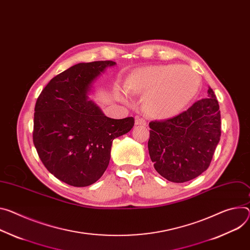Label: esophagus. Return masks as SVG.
Segmentation results:
<instances>
[{"instance_id":"obj_1","label":"esophagus","mask_w":250,"mask_h":250,"mask_svg":"<svg viewBox=\"0 0 250 250\" xmlns=\"http://www.w3.org/2000/svg\"><path fill=\"white\" fill-rule=\"evenodd\" d=\"M135 125H144V126H146V122L145 119L137 117V118H135Z\"/></svg>"}]
</instances>
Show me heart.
<instances>
[{
	"mask_svg": "<svg viewBox=\"0 0 250 250\" xmlns=\"http://www.w3.org/2000/svg\"><path fill=\"white\" fill-rule=\"evenodd\" d=\"M200 77L190 67L177 64L149 65L134 71L125 82L128 93L146 96L144 109L154 119H169L196 96Z\"/></svg>",
	"mask_w": 250,
	"mask_h": 250,
	"instance_id": "heart-1",
	"label": "heart"
}]
</instances>
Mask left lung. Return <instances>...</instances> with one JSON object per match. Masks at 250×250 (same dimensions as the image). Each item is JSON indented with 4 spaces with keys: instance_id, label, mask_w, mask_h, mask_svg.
Listing matches in <instances>:
<instances>
[{
    "instance_id": "1",
    "label": "left lung",
    "mask_w": 250,
    "mask_h": 250,
    "mask_svg": "<svg viewBox=\"0 0 250 250\" xmlns=\"http://www.w3.org/2000/svg\"><path fill=\"white\" fill-rule=\"evenodd\" d=\"M208 98L178 116L149 123L148 152L155 170L172 183H186L206 171L221 134L220 110L211 87Z\"/></svg>"
}]
</instances>
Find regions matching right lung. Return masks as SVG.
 I'll list each match as a JSON object with an SVG mask.
<instances>
[{
    "label": "right lung",
    "instance_id": "obj_1",
    "mask_svg": "<svg viewBox=\"0 0 250 250\" xmlns=\"http://www.w3.org/2000/svg\"><path fill=\"white\" fill-rule=\"evenodd\" d=\"M112 61L81 62L53 78L39 96L33 142L42 163L73 187L95 184L105 171L112 141L127 133L131 117L115 120L87 99L93 82Z\"/></svg>",
    "mask_w": 250,
    "mask_h": 250
}]
</instances>
